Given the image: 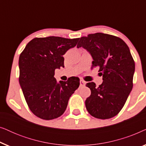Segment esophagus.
Returning <instances> with one entry per match:
<instances>
[{
	"mask_svg": "<svg viewBox=\"0 0 146 146\" xmlns=\"http://www.w3.org/2000/svg\"><path fill=\"white\" fill-rule=\"evenodd\" d=\"M80 86H84L86 85V82L84 80H80Z\"/></svg>",
	"mask_w": 146,
	"mask_h": 146,
	"instance_id": "34e87169",
	"label": "esophagus"
}]
</instances>
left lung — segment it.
<instances>
[{
  "label": "left lung",
  "mask_w": 146,
  "mask_h": 146,
  "mask_svg": "<svg viewBox=\"0 0 146 146\" xmlns=\"http://www.w3.org/2000/svg\"><path fill=\"white\" fill-rule=\"evenodd\" d=\"M82 47L92 57V67L99 66L103 82L96 86L86 84L91 95L86 100L88 111L98 119H109L119 112L133 87L135 63L125 42L104 33L81 37L77 48Z\"/></svg>",
  "instance_id": "obj_1"
}]
</instances>
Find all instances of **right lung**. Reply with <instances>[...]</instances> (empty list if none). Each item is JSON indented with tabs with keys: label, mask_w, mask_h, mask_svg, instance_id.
<instances>
[{
	"label": "right lung",
	"mask_w": 146,
	"mask_h": 146,
	"mask_svg": "<svg viewBox=\"0 0 146 146\" xmlns=\"http://www.w3.org/2000/svg\"><path fill=\"white\" fill-rule=\"evenodd\" d=\"M78 40L58 36L35 38L20 55V85L30 110L40 118L49 120L62 115L70 97L79 87L77 77L58 82L54 77L56 69L64 67L63 55Z\"/></svg>",
	"instance_id": "add662e5"
}]
</instances>
